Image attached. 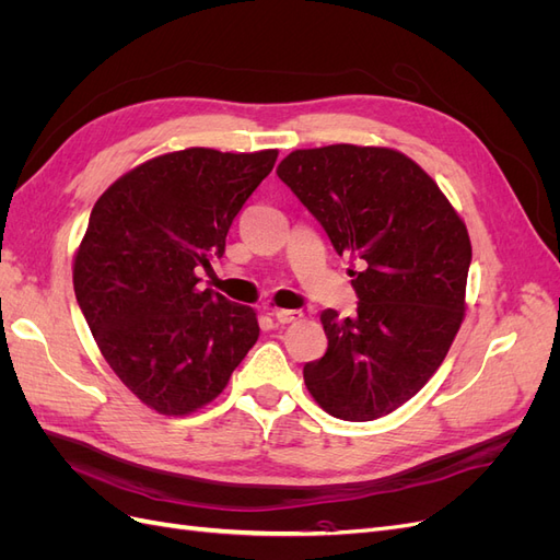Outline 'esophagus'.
Here are the masks:
<instances>
[{"label": "esophagus", "mask_w": 560, "mask_h": 560, "mask_svg": "<svg viewBox=\"0 0 560 560\" xmlns=\"http://www.w3.org/2000/svg\"><path fill=\"white\" fill-rule=\"evenodd\" d=\"M273 317L280 322V325H292V322L301 319L303 313L301 311H284V308H278L273 311Z\"/></svg>", "instance_id": "esophagus-1"}]
</instances>
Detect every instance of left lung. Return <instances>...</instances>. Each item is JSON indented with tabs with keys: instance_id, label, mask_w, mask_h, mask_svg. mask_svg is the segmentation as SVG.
I'll return each instance as SVG.
<instances>
[{
	"instance_id": "1",
	"label": "left lung",
	"mask_w": 560,
	"mask_h": 560,
	"mask_svg": "<svg viewBox=\"0 0 560 560\" xmlns=\"http://www.w3.org/2000/svg\"><path fill=\"white\" fill-rule=\"evenodd\" d=\"M278 177L327 231L350 270L358 315L322 313L325 358L303 366L329 416L393 413L442 366L465 317L467 226L422 167L387 147L296 149Z\"/></svg>"
}]
</instances>
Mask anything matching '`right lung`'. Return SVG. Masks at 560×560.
Returning a JSON list of instances; mask_svg holds the SVG:
<instances>
[{
    "mask_svg": "<svg viewBox=\"0 0 560 560\" xmlns=\"http://www.w3.org/2000/svg\"><path fill=\"white\" fill-rule=\"evenodd\" d=\"M278 149L191 147L151 159L97 198L74 257V294L114 374L149 409L186 416L226 387L257 343L249 306L198 290Z\"/></svg>",
    "mask_w": 560,
    "mask_h": 560,
    "instance_id": "right-lung-1",
    "label": "right lung"
}]
</instances>
